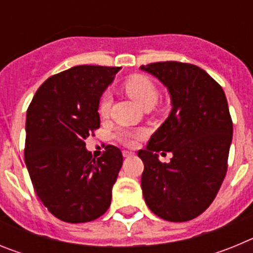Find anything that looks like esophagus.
<instances>
[{
  "mask_svg": "<svg viewBox=\"0 0 253 253\" xmlns=\"http://www.w3.org/2000/svg\"><path fill=\"white\" fill-rule=\"evenodd\" d=\"M123 156H124V157H131V156H134V153H133V152L124 151V152H123Z\"/></svg>",
  "mask_w": 253,
  "mask_h": 253,
  "instance_id": "esophagus-1",
  "label": "esophagus"
}]
</instances>
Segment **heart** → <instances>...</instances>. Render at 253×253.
<instances>
[{
	"label": "heart",
	"mask_w": 253,
	"mask_h": 253,
	"mask_svg": "<svg viewBox=\"0 0 253 253\" xmlns=\"http://www.w3.org/2000/svg\"><path fill=\"white\" fill-rule=\"evenodd\" d=\"M124 90L126 92V95L131 100L137 102L144 110H151L152 107L156 105V102H157V88H156L153 82L148 77H146V76H131L128 81L124 84ZM111 100L113 99H111L110 93H105L101 97V100H100L99 114L101 116H104V118L109 115V111H110L111 107ZM142 134L143 131L140 130H120L118 133V138L124 144L131 146L134 140L139 138Z\"/></svg>",
	"instance_id": "obj_1"
}]
</instances>
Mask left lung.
I'll list each match as a JSON object with an SVG mask.
<instances>
[{
	"mask_svg": "<svg viewBox=\"0 0 253 253\" xmlns=\"http://www.w3.org/2000/svg\"><path fill=\"white\" fill-rule=\"evenodd\" d=\"M167 87L171 113L138 152L144 163L142 190L146 204L169 222H187L205 211L227 172L233 135L224 91L204 69L180 62L140 67ZM171 151L162 164L158 153Z\"/></svg>",
	"mask_w": 253,
	"mask_h": 253,
	"instance_id": "left-lung-1",
	"label": "left lung"
}]
</instances>
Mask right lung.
<instances>
[{"label":"right lung","instance_id":"obj_1","mask_svg":"<svg viewBox=\"0 0 253 253\" xmlns=\"http://www.w3.org/2000/svg\"><path fill=\"white\" fill-rule=\"evenodd\" d=\"M119 69L77 66L51 76L26 113L25 163L31 182L44 207L63 222H91L110 207L123 154L107 146L96 160L84 139L100 128V99Z\"/></svg>","mask_w":253,"mask_h":253}]
</instances>
